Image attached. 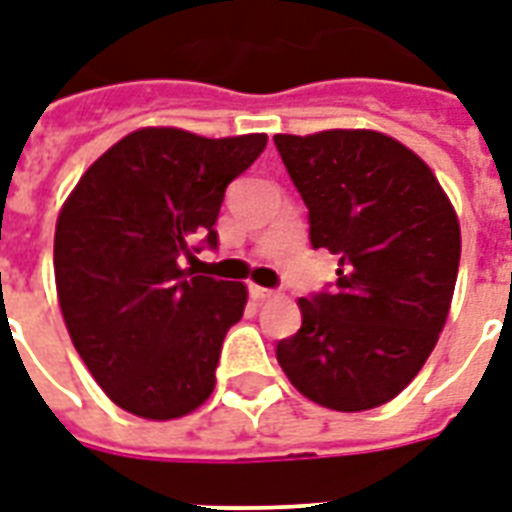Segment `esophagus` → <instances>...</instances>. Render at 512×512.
<instances>
[{"label": "esophagus", "mask_w": 512, "mask_h": 512, "mask_svg": "<svg viewBox=\"0 0 512 512\" xmlns=\"http://www.w3.org/2000/svg\"><path fill=\"white\" fill-rule=\"evenodd\" d=\"M249 295L255 300H268L273 298V290H268V287H260V284H249Z\"/></svg>", "instance_id": "obj_1"}]
</instances>
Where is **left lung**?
<instances>
[{"instance_id":"left-lung-1","label":"left lung","mask_w":512,"mask_h":512,"mask_svg":"<svg viewBox=\"0 0 512 512\" xmlns=\"http://www.w3.org/2000/svg\"><path fill=\"white\" fill-rule=\"evenodd\" d=\"M308 206L314 249L338 255L333 292L300 298L303 325L276 360L308 400L368 411L411 384L438 343L462 255L459 220L432 169L365 128L276 134Z\"/></svg>"}]
</instances>
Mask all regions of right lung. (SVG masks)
Wrapping results in <instances>:
<instances>
[{
	"mask_svg": "<svg viewBox=\"0 0 512 512\" xmlns=\"http://www.w3.org/2000/svg\"><path fill=\"white\" fill-rule=\"evenodd\" d=\"M265 142V134L139 128L66 198L53 244L58 303L85 368L123 411L179 419L212 395L247 287L182 271L179 255L193 257L195 239L217 247L225 187Z\"/></svg>",
	"mask_w": 512,
	"mask_h": 512,
	"instance_id": "obj_1",
	"label": "right lung"
}]
</instances>
